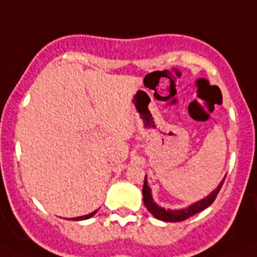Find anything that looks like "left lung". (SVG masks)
Segmentation results:
<instances>
[{
	"label": "left lung",
	"instance_id": "left-lung-1",
	"mask_svg": "<svg viewBox=\"0 0 257 257\" xmlns=\"http://www.w3.org/2000/svg\"><path fill=\"white\" fill-rule=\"evenodd\" d=\"M224 179L219 182V185L210 193L209 196L202 198V200L197 201V202L192 203L190 206L184 207V209H165V207L159 206L158 203L155 202L154 198H152V192L151 188L148 186L147 176L144 177V185H143V202L146 205V207L148 209V211L154 215L155 218H158L160 220H164V222H181V220L188 219L189 217L194 215V214L200 213L202 210H205L206 207H209L211 203L214 202V200L217 198L218 193H219L220 188L223 185Z\"/></svg>",
	"mask_w": 257,
	"mask_h": 257
}]
</instances>
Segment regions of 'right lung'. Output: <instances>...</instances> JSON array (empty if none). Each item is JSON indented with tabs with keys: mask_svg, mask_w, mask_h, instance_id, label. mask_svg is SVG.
Wrapping results in <instances>:
<instances>
[{
	"mask_svg": "<svg viewBox=\"0 0 257 257\" xmlns=\"http://www.w3.org/2000/svg\"><path fill=\"white\" fill-rule=\"evenodd\" d=\"M95 213H97V210H95V211H93V213H90V214H86V215H82V217L72 218V219H73V220H84V219H89V218H92Z\"/></svg>",
	"mask_w": 257,
	"mask_h": 257,
	"instance_id": "right-lung-1",
	"label": "right lung"
}]
</instances>
